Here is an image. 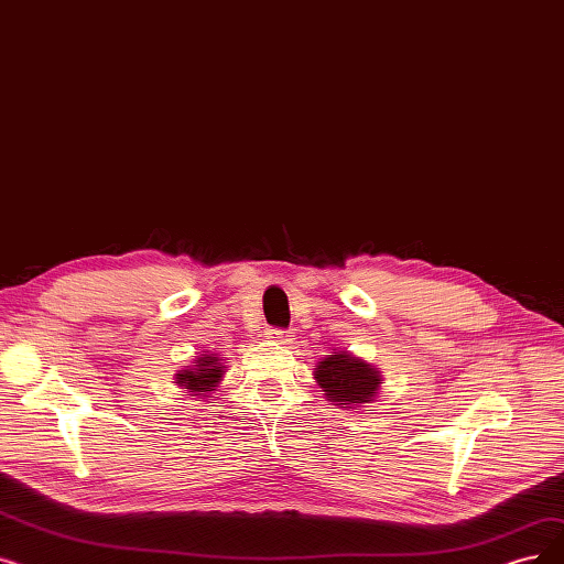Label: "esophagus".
Here are the masks:
<instances>
[{
	"mask_svg": "<svg viewBox=\"0 0 564 564\" xmlns=\"http://www.w3.org/2000/svg\"><path fill=\"white\" fill-rule=\"evenodd\" d=\"M267 338H272V340L281 343V346H290V343L295 340V334L288 332V329H279V327H274V329H269V332H267Z\"/></svg>",
	"mask_w": 564,
	"mask_h": 564,
	"instance_id": "1",
	"label": "esophagus"
}]
</instances>
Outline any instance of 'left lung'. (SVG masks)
<instances>
[{"label":"left lung","instance_id":"1","mask_svg":"<svg viewBox=\"0 0 564 564\" xmlns=\"http://www.w3.org/2000/svg\"><path fill=\"white\" fill-rule=\"evenodd\" d=\"M313 376L317 384L323 387L327 401L340 408H359L364 403H371L382 384L380 371L348 352L327 355L323 361H317Z\"/></svg>","mask_w":564,"mask_h":564}]
</instances>
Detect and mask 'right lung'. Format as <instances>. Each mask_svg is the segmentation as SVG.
<instances>
[{
	"label": "right lung",
	"mask_w": 564,
	"mask_h": 564,
	"mask_svg": "<svg viewBox=\"0 0 564 564\" xmlns=\"http://www.w3.org/2000/svg\"><path fill=\"white\" fill-rule=\"evenodd\" d=\"M226 373L224 361L214 357V355H203L193 361V366L177 373V384L186 391H191V397H200L209 394L218 387Z\"/></svg>",
	"instance_id": "add662e5"
}]
</instances>
